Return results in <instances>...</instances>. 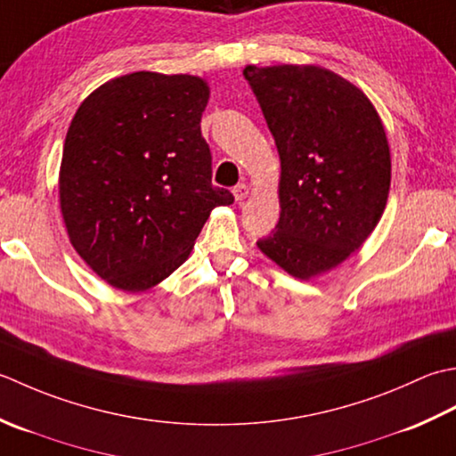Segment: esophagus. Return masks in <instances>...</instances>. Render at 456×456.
<instances>
[{
    "mask_svg": "<svg viewBox=\"0 0 456 456\" xmlns=\"http://www.w3.org/2000/svg\"><path fill=\"white\" fill-rule=\"evenodd\" d=\"M232 192H234V199H236L238 202H241V200H244V199L248 197V192H249V189H248V184H244V183H240V184H236V187H234V191H232Z\"/></svg>",
    "mask_w": 456,
    "mask_h": 456,
    "instance_id": "1",
    "label": "esophagus"
}]
</instances>
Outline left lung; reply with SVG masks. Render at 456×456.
I'll use <instances>...</instances> for the list:
<instances>
[{"mask_svg": "<svg viewBox=\"0 0 456 456\" xmlns=\"http://www.w3.org/2000/svg\"><path fill=\"white\" fill-rule=\"evenodd\" d=\"M281 159V215L257 248L299 280L356 252L382 218L392 161L371 102L319 67H246Z\"/></svg>", "mask_w": 456, "mask_h": 456, "instance_id": "8db88e82", "label": "left lung"}]
</instances>
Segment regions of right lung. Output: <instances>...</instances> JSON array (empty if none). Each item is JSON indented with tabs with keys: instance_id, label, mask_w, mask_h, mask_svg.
<instances>
[{
	"instance_id": "1",
	"label": "right lung",
	"mask_w": 456,
	"mask_h": 456,
	"mask_svg": "<svg viewBox=\"0 0 456 456\" xmlns=\"http://www.w3.org/2000/svg\"><path fill=\"white\" fill-rule=\"evenodd\" d=\"M210 90L191 74L134 72L102 85L74 114L61 163V210L74 249L110 285L143 291L189 257L212 208L200 134Z\"/></svg>"
}]
</instances>
